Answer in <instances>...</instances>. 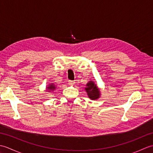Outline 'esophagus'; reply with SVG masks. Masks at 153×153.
I'll return each mask as SVG.
<instances>
[{
	"instance_id": "1",
	"label": "esophagus",
	"mask_w": 153,
	"mask_h": 153,
	"mask_svg": "<svg viewBox=\"0 0 153 153\" xmlns=\"http://www.w3.org/2000/svg\"><path fill=\"white\" fill-rule=\"evenodd\" d=\"M74 83H75L74 81H71V80H70V81H69V84H70V85H74Z\"/></svg>"
}]
</instances>
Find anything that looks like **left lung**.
Here are the masks:
<instances>
[{
    "label": "left lung",
    "instance_id": "left-lung-1",
    "mask_svg": "<svg viewBox=\"0 0 153 153\" xmlns=\"http://www.w3.org/2000/svg\"><path fill=\"white\" fill-rule=\"evenodd\" d=\"M85 89L88 97L91 100H97L101 95L98 86L92 80L89 81L88 83L86 84Z\"/></svg>",
    "mask_w": 153,
    "mask_h": 153
}]
</instances>
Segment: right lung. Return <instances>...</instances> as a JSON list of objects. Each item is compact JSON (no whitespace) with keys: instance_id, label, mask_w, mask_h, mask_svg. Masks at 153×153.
Segmentation results:
<instances>
[{"instance_id":"1","label":"right lung","mask_w":153,"mask_h":153,"mask_svg":"<svg viewBox=\"0 0 153 153\" xmlns=\"http://www.w3.org/2000/svg\"><path fill=\"white\" fill-rule=\"evenodd\" d=\"M56 89V85H55L54 83H51L48 84L47 87H46V90H45V91L51 93V92L54 91Z\"/></svg>"}]
</instances>
